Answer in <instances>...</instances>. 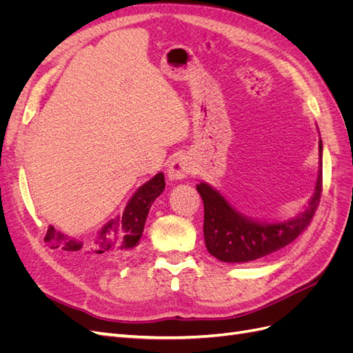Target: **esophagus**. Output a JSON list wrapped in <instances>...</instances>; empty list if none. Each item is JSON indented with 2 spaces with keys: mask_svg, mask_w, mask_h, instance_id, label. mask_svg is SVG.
Here are the masks:
<instances>
[{
  "mask_svg": "<svg viewBox=\"0 0 353 353\" xmlns=\"http://www.w3.org/2000/svg\"><path fill=\"white\" fill-rule=\"evenodd\" d=\"M191 172H193V162H191V159L187 154L176 156L168 168V176L174 181L184 179Z\"/></svg>",
  "mask_w": 353,
  "mask_h": 353,
  "instance_id": "1",
  "label": "esophagus"
}]
</instances>
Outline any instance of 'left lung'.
I'll use <instances>...</instances> for the list:
<instances>
[{"label": "left lung", "mask_w": 353, "mask_h": 353, "mask_svg": "<svg viewBox=\"0 0 353 353\" xmlns=\"http://www.w3.org/2000/svg\"><path fill=\"white\" fill-rule=\"evenodd\" d=\"M205 205L203 234L208 252L222 262H250L285 248L311 223L323 191V141L319 140V170L314 196L305 212L285 222H259L243 216L219 191L206 183L197 185Z\"/></svg>", "instance_id": "1"}]
</instances>
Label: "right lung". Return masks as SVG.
Listing matches in <instances>:
<instances>
[{
    "label": "right lung",
    "mask_w": 353,
    "mask_h": 353,
    "mask_svg": "<svg viewBox=\"0 0 353 353\" xmlns=\"http://www.w3.org/2000/svg\"><path fill=\"white\" fill-rule=\"evenodd\" d=\"M165 190V176L162 172L154 175L138 188L121 216L109 221L91 241H79L65 236L50 225L46 243L51 249L83 256V258L119 259L131 254L137 248L144 231V223L153 201Z\"/></svg>",
    "instance_id": "right-lung-1"
}]
</instances>
